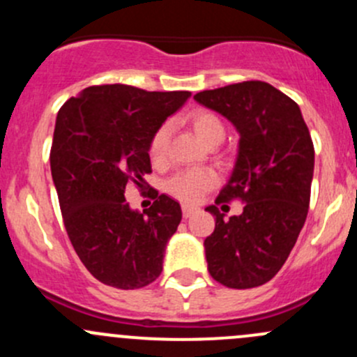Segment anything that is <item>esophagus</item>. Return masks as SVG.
I'll list each match as a JSON object with an SVG mask.
<instances>
[{
  "label": "esophagus",
  "instance_id": "esophagus-1",
  "mask_svg": "<svg viewBox=\"0 0 357 357\" xmlns=\"http://www.w3.org/2000/svg\"><path fill=\"white\" fill-rule=\"evenodd\" d=\"M195 212H197L195 207H190V205H183V218H185V219L192 218Z\"/></svg>",
  "mask_w": 357,
  "mask_h": 357
}]
</instances>
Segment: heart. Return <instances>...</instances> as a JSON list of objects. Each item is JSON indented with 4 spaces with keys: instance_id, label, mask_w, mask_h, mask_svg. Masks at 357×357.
Listing matches in <instances>:
<instances>
[{
    "instance_id": "obj_1",
    "label": "heart",
    "mask_w": 357,
    "mask_h": 357,
    "mask_svg": "<svg viewBox=\"0 0 357 357\" xmlns=\"http://www.w3.org/2000/svg\"><path fill=\"white\" fill-rule=\"evenodd\" d=\"M188 122L199 139L205 145L214 142H222L226 135L225 124L221 119L211 110L197 109L188 115ZM169 136H171V126L164 124L153 132L150 139V157L153 160H160L167 150ZM215 183V174L208 169H192V171L178 172L174 178L169 179L167 192L178 200L186 202V204H197L200 197L212 188Z\"/></svg>"
}]
</instances>
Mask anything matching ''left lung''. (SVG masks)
Returning a JSON list of instances; mask_svg holds the SVG:
<instances>
[{"label":"left lung","mask_w":357,"mask_h":357,"mask_svg":"<svg viewBox=\"0 0 357 357\" xmlns=\"http://www.w3.org/2000/svg\"><path fill=\"white\" fill-rule=\"evenodd\" d=\"M193 98L228 119L240 136L215 204L245 202L242 214L229 218L218 205L205 208L215 218L204 242L207 269L229 289L264 285L285 264L307 218L314 172L309 129L297 103L268 82H238Z\"/></svg>","instance_id":"1"}]
</instances>
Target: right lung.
I'll list each match as a JSON object with an SVG mask.
<instances>
[{
	"label": "right lung",
	"instance_id": "right-lung-1",
	"mask_svg": "<svg viewBox=\"0 0 357 357\" xmlns=\"http://www.w3.org/2000/svg\"><path fill=\"white\" fill-rule=\"evenodd\" d=\"M190 91H145L126 84L86 88L63 103L53 132L52 176L67 235L89 273L105 285L142 289L162 273L165 247L181 222V205L155 195L146 212L126 188L146 185L150 139Z\"/></svg>",
	"mask_w": 357,
	"mask_h": 357
}]
</instances>
